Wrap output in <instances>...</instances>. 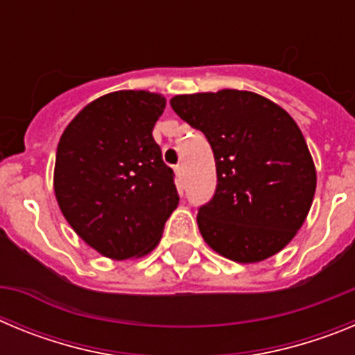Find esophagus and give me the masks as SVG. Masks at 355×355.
I'll use <instances>...</instances> for the list:
<instances>
[{"instance_id": "esophagus-1", "label": "esophagus", "mask_w": 355, "mask_h": 355, "mask_svg": "<svg viewBox=\"0 0 355 355\" xmlns=\"http://www.w3.org/2000/svg\"><path fill=\"white\" fill-rule=\"evenodd\" d=\"M174 171H175V175H178V184L183 187V165H175Z\"/></svg>"}]
</instances>
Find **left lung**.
<instances>
[{
	"instance_id": "left-lung-1",
	"label": "left lung",
	"mask_w": 355,
	"mask_h": 355,
	"mask_svg": "<svg viewBox=\"0 0 355 355\" xmlns=\"http://www.w3.org/2000/svg\"><path fill=\"white\" fill-rule=\"evenodd\" d=\"M171 106L205 133L215 156V193L197 213L206 243L238 263L286 247L316 188L315 163L293 119L245 90L175 96Z\"/></svg>"
}]
</instances>
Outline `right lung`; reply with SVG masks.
<instances>
[{
  "label": "right lung",
  "instance_id": "1",
  "mask_svg": "<svg viewBox=\"0 0 355 355\" xmlns=\"http://www.w3.org/2000/svg\"><path fill=\"white\" fill-rule=\"evenodd\" d=\"M165 97L121 90L85 106L62 135L55 196L92 249L112 259L155 249L180 196L153 128Z\"/></svg>",
  "mask_w": 355,
  "mask_h": 355
}]
</instances>
